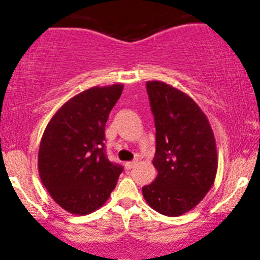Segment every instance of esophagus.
I'll use <instances>...</instances> for the list:
<instances>
[{
  "mask_svg": "<svg viewBox=\"0 0 260 260\" xmlns=\"http://www.w3.org/2000/svg\"><path fill=\"white\" fill-rule=\"evenodd\" d=\"M137 164H138V158H136V159H133V161H131V162H125L124 167L127 170H131V169H133L135 166H137Z\"/></svg>",
  "mask_w": 260,
  "mask_h": 260,
  "instance_id": "obj_1",
  "label": "esophagus"
}]
</instances>
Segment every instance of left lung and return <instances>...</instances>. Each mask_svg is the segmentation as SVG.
<instances>
[{
  "label": "left lung",
  "mask_w": 260,
  "mask_h": 260,
  "mask_svg": "<svg viewBox=\"0 0 260 260\" xmlns=\"http://www.w3.org/2000/svg\"><path fill=\"white\" fill-rule=\"evenodd\" d=\"M156 127L153 166L157 177L142 187L154 211L180 216L192 210L210 191L217 171V152L208 117L191 96L164 81H147Z\"/></svg>",
  "instance_id": "8db88e82"
}]
</instances>
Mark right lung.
<instances>
[{"instance_id":"1","label":"right lung","mask_w":260,"mask_h":260,"mask_svg":"<svg viewBox=\"0 0 260 260\" xmlns=\"http://www.w3.org/2000/svg\"><path fill=\"white\" fill-rule=\"evenodd\" d=\"M123 84L93 86L62 104L44 131L39 175L55 203L86 215L107 203L122 166L107 158L104 129Z\"/></svg>"}]
</instances>
